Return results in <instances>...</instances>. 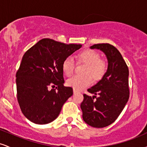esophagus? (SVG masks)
I'll use <instances>...</instances> for the list:
<instances>
[{"instance_id": "1", "label": "esophagus", "mask_w": 147, "mask_h": 147, "mask_svg": "<svg viewBox=\"0 0 147 147\" xmlns=\"http://www.w3.org/2000/svg\"><path fill=\"white\" fill-rule=\"evenodd\" d=\"M78 92V91H77V90H75V89H73V92H74V94H75L76 92Z\"/></svg>"}]
</instances>
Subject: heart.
<instances>
[{
	"instance_id": "b5f03b06",
	"label": "heart",
	"mask_w": 147,
	"mask_h": 147,
	"mask_svg": "<svg viewBox=\"0 0 147 147\" xmlns=\"http://www.w3.org/2000/svg\"><path fill=\"white\" fill-rule=\"evenodd\" d=\"M79 62L86 64L84 69V75H77L68 79L67 85L75 90H82L92 83V78L99 81L103 78L107 70V64L101 59L100 55L93 50H83L77 56ZM75 61L72 57H66L62 63V70L65 75L70 76L73 73Z\"/></svg>"
}]
</instances>
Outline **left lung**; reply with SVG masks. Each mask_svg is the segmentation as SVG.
<instances>
[{
    "instance_id": "8db88e82",
    "label": "left lung",
    "mask_w": 147,
    "mask_h": 147,
    "mask_svg": "<svg viewBox=\"0 0 147 147\" xmlns=\"http://www.w3.org/2000/svg\"><path fill=\"white\" fill-rule=\"evenodd\" d=\"M90 48L98 49L105 54L108 69L103 78L88 89L95 95L91 97L84 94L81 109L86 124L92 127L103 128L117 119L129 100V68L120 52L113 45L99 43Z\"/></svg>"
}]
</instances>
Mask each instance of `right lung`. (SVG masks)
I'll list each match as a JSON object with an SVG mask.
<instances>
[{
  "instance_id": "1",
  "label": "right lung",
  "mask_w": 147,
  "mask_h": 147,
  "mask_svg": "<svg viewBox=\"0 0 147 147\" xmlns=\"http://www.w3.org/2000/svg\"><path fill=\"white\" fill-rule=\"evenodd\" d=\"M81 47L43 38L24 54L16 72V90L21 110L30 121L45 124L58 117L73 94L71 87L63 86L62 63Z\"/></svg>"
}]
</instances>
